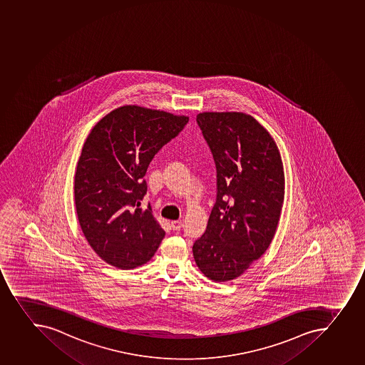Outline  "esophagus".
Masks as SVG:
<instances>
[{
  "label": "esophagus",
  "mask_w": 365,
  "mask_h": 365,
  "mask_svg": "<svg viewBox=\"0 0 365 365\" xmlns=\"http://www.w3.org/2000/svg\"><path fill=\"white\" fill-rule=\"evenodd\" d=\"M171 228H173L175 232H178V230H181L182 228H183V222H182L181 220L173 221V222H171Z\"/></svg>",
  "instance_id": "esophagus-1"
}]
</instances>
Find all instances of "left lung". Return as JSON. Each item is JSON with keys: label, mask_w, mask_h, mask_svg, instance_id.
I'll return each instance as SVG.
<instances>
[{"label": "left lung", "mask_w": 365, "mask_h": 365, "mask_svg": "<svg viewBox=\"0 0 365 365\" xmlns=\"http://www.w3.org/2000/svg\"><path fill=\"white\" fill-rule=\"evenodd\" d=\"M196 122L215 160L217 195L192 254L207 278L230 282L274 237L285 196L282 156L269 132L252 115L203 112Z\"/></svg>", "instance_id": "1"}]
</instances>
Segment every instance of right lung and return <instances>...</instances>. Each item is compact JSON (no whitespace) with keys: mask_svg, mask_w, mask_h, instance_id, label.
Here are the masks:
<instances>
[{"mask_svg":"<svg viewBox=\"0 0 365 365\" xmlns=\"http://www.w3.org/2000/svg\"><path fill=\"white\" fill-rule=\"evenodd\" d=\"M189 122L187 115L125 105L105 115L83 143L74 200L83 235L101 259L120 269L146 264L165 232L151 207L143 210L146 170L163 145Z\"/></svg>","mask_w":365,"mask_h":365,"instance_id":"obj_1","label":"right lung"}]
</instances>
